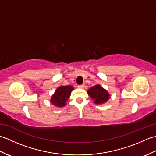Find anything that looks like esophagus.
Wrapping results in <instances>:
<instances>
[{
  "label": "esophagus",
  "mask_w": 156,
  "mask_h": 156,
  "mask_svg": "<svg viewBox=\"0 0 156 156\" xmlns=\"http://www.w3.org/2000/svg\"><path fill=\"white\" fill-rule=\"evenodd\" d=\"M84 87H85L84 84H81V85H78V87L79 88H84Z\"/></svg>",
  "instance_id": "1"
}]
</instances>
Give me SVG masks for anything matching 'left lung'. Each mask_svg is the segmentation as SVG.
I'll return each mask as SVG.
<instances>
[{
  "instance_id": "obj_1",
  "label": "left lung",
  "mask_w": 156,
  "mask_h": 156,
  "mask_svg": "<svg viewBox=\"0 0 156 156\" xmlns=\"http://www.w3.org/2000/svg\"><path fill=\"white\" fill-rule=\"evenodd\" d=\"M87 93L90 96L92 99L94 100V103L97 105L105 103L108 100L110 96L108 92L99 84L95 85L88 89Z\"/></svg>"
}]
</instances>
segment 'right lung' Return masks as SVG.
Masks as SVG:
<instances>
[{"label": "right lung", "instance_id": "1", "mask_svg": "<svg viewBox=\"0 0 156 156\" xmlns=\"http://www.w3.org/2000/svg\"><path fill=\"white\" fill-rule=\"evenodd\" d=\"M73 90L74 88L72 86H61L58 87L50 100L52 105L57 107H64Z\"/></svg>", "mask_w": 156, "mask_h": 156}]
</instances>
